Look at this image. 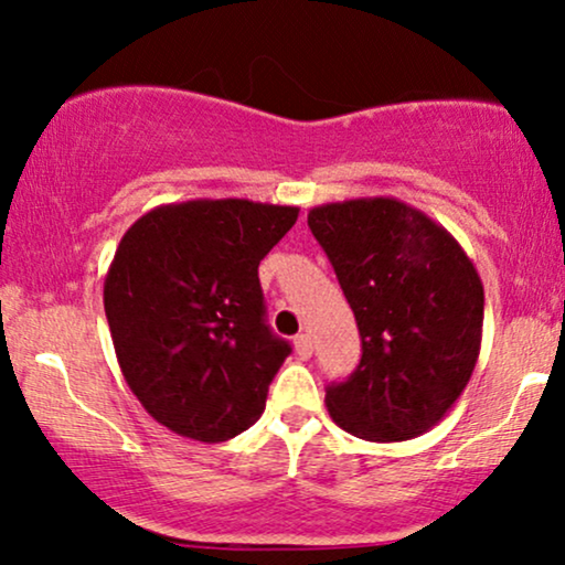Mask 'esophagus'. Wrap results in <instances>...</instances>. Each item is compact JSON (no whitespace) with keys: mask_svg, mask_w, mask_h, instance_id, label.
<instances>
[{"mask_svg":"<svg viewBox=\"0 0 565 565\" xmlns=\"http://www.w3.org/2000/svg\"><path fill=\"white\" fill-rule=\"evenodd\" d=\"M295 350L300 359H310V353H313V340H310L308 334H297L295 337Z\"/></svg>","mask_w":565,"mask_h":565,"instance_id":"esophagus-1","label":"esophagus"}]
</instances>
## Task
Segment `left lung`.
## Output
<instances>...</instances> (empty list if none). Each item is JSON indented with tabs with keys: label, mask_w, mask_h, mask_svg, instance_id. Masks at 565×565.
Segmentation results:
<instances>
[{
	"label": "left lung",
	"mask_w": 565,
	"mask_h": 565,
	"mask_svg": "<svg viewBox=\"0 0 565 565\" xmlns=\"http://www.w3.org/2000/svg\"><path fill=\"white\" fill-rule=\"evenodd\" d=\"M361 332V364L327 391L350 436L417 438L468 387L483 332V284L444 225L393 196L308 212Z\"/></svg>",
	"instance_id": "left-lung-1"
}]
</instances>
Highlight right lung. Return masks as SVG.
Instances as JSON below:
<instances>
[{"label": "right lung", "mask_w": 565, "mask_h": 565, "mask_svg": "<svg viewBox=\"0 0 565 565\" xmlns=\"http://www.w3.org/2000/svg\"><path fill=\"white\" fill-rule=\"evenodd\" d=\"M300 206L249 199L161 204L121 236L103 305L129 391L167 430L201 444L260 419L289 342L265 323L260 260Z\"/></svg>", "instance_id": "obj_1"}]
</instances>
